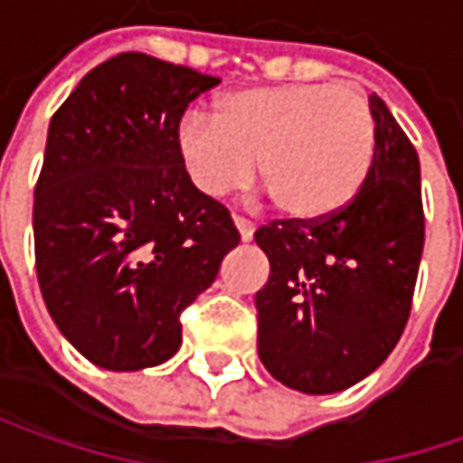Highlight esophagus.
<instances>
[{
	"instance_id": "obj_1",
	"label": "esophagus",
	"mask_w": 463,
	"mask_h": 463,
	"mask_svg": "<svg viewBox=\"0 0 463 463\" xmlns=\"http://www.w3.org/2000/svg\"><path fill=\"white\" fill-rule=\"evenodd\" d=\"M232 222H235V228L241 232V241H251L254 238V225L249 222V220H243V217H232Z\"/></svg>"
}]
</instances>
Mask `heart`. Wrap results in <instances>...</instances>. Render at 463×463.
<instances>
[{
	"label": "heart",
	"mask_w": 463,
	"mask_h": 463,
	"mask_svg": "<svg viewBox=\"0 0 463 463\" xmlns=\"http://www.w3.org/2000/svg\"><path fill=\"white\" fill-rule=\"evenodd\" d=\"M377 128L369 99L354 86L283 83L225 96L217 118L188 112L177 154L206 196L243 188L254 170L275 209L317 222L345 206L369 173Z\"/></svg>",
	"instance_id": "obj_1"
}]
</instances>
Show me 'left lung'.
Wrapping results in <instances>:
<instances>
[{"label":"left lung","instance_id":"left-lung-1","mask_svg":"<svg viewBox=\"0 0 463 463\" xmlns=\"http://www.w3.org/2000/svg\"><path fill=\"white\" fill-rule=\"evenodd\" d=\"M377 141L362 188L317 222L272 220L254 238L269 259L257 293L261 364L301 393L345 391L401 338L424 246L420 156L377 94Z\"/></svg>","mask_w":463,"mask_h":463}]
</instances>
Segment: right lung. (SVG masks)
Returning <instances> with one entry per match:
<instances>
[{
  "mask_svg": "<svg viewBox=\"0 0 463 463\" xmlns=\"http://www.w3.org/2000/svg\"><path fill=\"white\" fill-rule=\"evenodd\" d=\"M220 78L144 52L94 68L49 123L33 194L36 275L60 333L96 367L167 362L185 312L241 243L177 154L188 104Z\"/></svg>",
  "mask_w": 463,
  "mask_h": 463,
  "instance_id": "1",
  "label": "right lung"
}]
</instances>
